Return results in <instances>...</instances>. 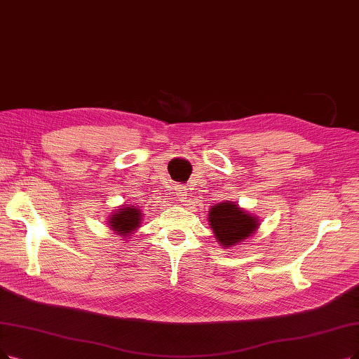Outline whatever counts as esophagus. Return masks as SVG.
I'll return each instance as SVG.
<instances>
[{"label":"esophagus","instance_id":"obj_1","mask_svg":"<svg viewBox=\"0 0 359 359\" xmlns=\"http://www.w3.org/2000/svg\"><path fill=\"white\" fill-rule=\"evenodd\" d=\"M175 196L178 197V200H180L181 203H182V202H185V198H187V189H185V187H181V185H180V187H177V189H175Z\"/></svg>","mask_w":359,"mask_h":359}]
</instances>
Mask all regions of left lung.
I'll list each match as a JSON object with an SVG mask.
<instances>
[{
	"mask_svg": "<svg viewBox=\"0 0 359 359\" xmlns=\"http://www.w3.org/2000/svg\"><path fill=\"white\" fill-rule=\"evenodd\" d=\"M208 218L215 237L224 249L238 245L240 241L250 237L259 226L256 217H252L231 202H222L210 208Z\"/></svg>",
	"mask_w": 359,
	"mask_h": 359,
	"instance_id": "8db88e82",
	"label": "left lung"
}]
</instances>
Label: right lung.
Masks as SVG:
<instances>
[{
    "label": "right lung",
    "mask_w": 359,
    "mask_h": 359,
    "mask_svg": "<svg viewBox=\"0 0 359 359\" xmlns=\"http://www.w3.org/2000/svg\"><path fill=\"white\" fill-rule=\"evenodd\" d=\"M141 222V210L137 206H123L114 210L109 218V226L116 231V234L126 238L138 229Z\"/></svg>",
    "instance_id": "right-lung-1"
}]
</instances>
